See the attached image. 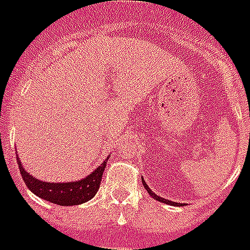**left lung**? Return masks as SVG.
Here are the masks:
<instances>
[{"instance_id": "obj_1", "label": "left lung", "mask_w": 250, "mask_h": 250, "mask_svg": "<svg viewBox=\"0 0 250 250\" xmlns=\"http://www.w3.org/2000/svg\"><path fill=\"white\" fill-rule=\"evenodd\" d=\"M141 180H143V185H144V188H145V190H146V191H148V194H149V195L152 196L153 199H156V201L162 202V203H166V205H171V206H176V205H178V203H175V202L168 201V199H164V198H162V196L156 195V194H155L153 191L150 190L149 186H148V185H146V183H145V180H144V178H143V176H141ZM179 206H180V203H179Z\"/></svg>"}]
</instances>
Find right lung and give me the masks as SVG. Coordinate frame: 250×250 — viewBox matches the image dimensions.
Returning a JSON list of instances; mask_svg holds the SVG:
<instances>
[{"label":"right lung","instance_id":"1","mask_svg":"<svg viewBox=\"0 0 250 250\" xmlns=\"http://www.w3.org/2000/svg\"><path fill=\"white\" fill-rule=\"evenodd\" d=\"M109 157L110 156L106 157L105 162L100 164L86 178L77 180V182H67V183L39 180L35 176H32L29 172H26L19 156H17V164H19L21 176L24 179L26 187L35 195L59 206H75V205H82L84 202L90 201L97 194V191L100 190L102 173L105 171Z\"/></svg>","mask_w":250,"mask_h":250}]
</instances>
